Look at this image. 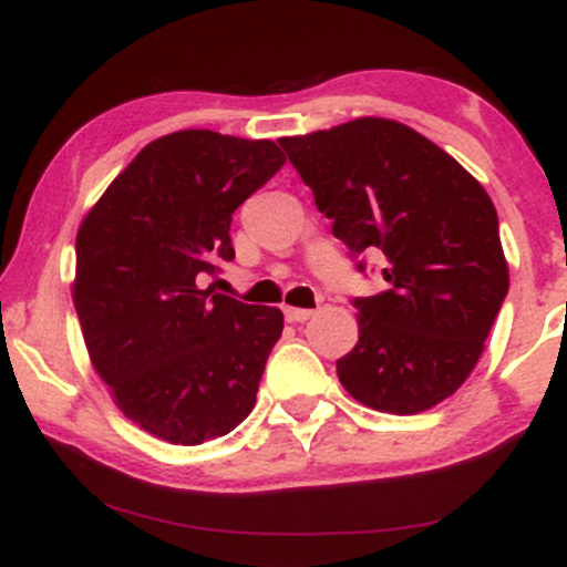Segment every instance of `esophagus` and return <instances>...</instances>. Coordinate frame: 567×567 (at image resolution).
<instances>
[{"instance_id":"1","label":"esophagus","mask_w":567,"mask_h":567,"mask_svg":"<svg viewBox=\"0 0 567 567\" xmlns=\"http://www.w3.org/2000/svg\"><path fill=\"white\" fill-rule=\"evenodd\" d=\"M313 308H285V319L292 321V324H298V321H306L313 317Z\"/></svg>"}]
</instances>
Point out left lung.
Wrapping results in <instances>:
<instances>
[{
	"instance_id": "1",
	"label": "left lung",
	"mask_w": 567,
	"mask_h": 567,
	"mask_svg": "<svg viewBox=\"0 0 567 567\" xmlns=\"http://www.w3.org/2000/svg\"><path fill=\"white\" fill-rule=\"evenodd\" d=\"M334 238L384 256V292L353 298L358 342L337 377L358 403L413 415L474 371L511 288L482 183L436 143L384 117L279 138ZM363 271V261L358 264Z\"/></svg>"
}]
</instances>
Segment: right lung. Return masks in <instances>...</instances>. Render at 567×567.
Masks as SVG:
<instances>
[{"mask_svg":"<svg viewBox=\"0 0 567 567\" xmlns=\"http://www.w3.org/2000/svg\"><path fill=\"white\" fill-rule=\"evenodd\" d=\"M282 164L271 141L162 135L78 230L73 303L93 369L120 411L164 442L214 440L254 411L282 311L200 282L235 259L233 214Z\"/></svg>","mask_w":567,"mask_h":567,"instance_id":"1","label":"right lung"}]
</instances>
